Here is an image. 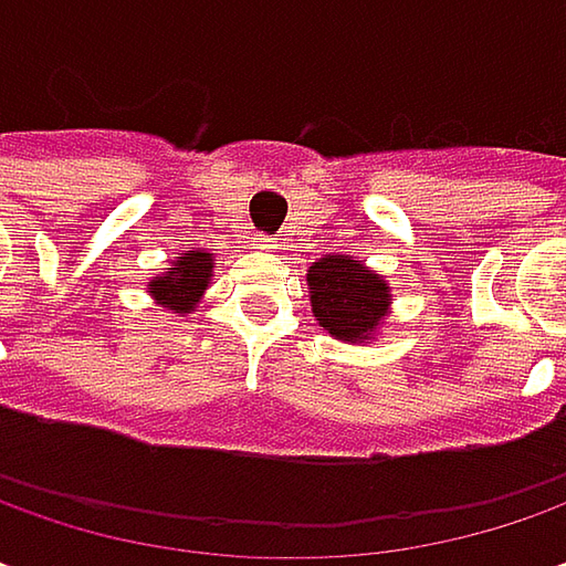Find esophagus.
Listing matches in <instances>:
<instances>
[{
	"label": "esophagus",
	"mask_w": 566,
	"mask_h": 566,
	"mask_svg": "<svg viewBox=\"0 0 566 566\" xmlns=\"http://www.w3.org/2000/svg\"><path fill=\"white\" fill-rule=\"evenodd\" d=\"M258 249L271 251V249H276V242H273V239H268V235H264V239H261V242H258Z\"/></svg>",
	"instance_id": "34e87169"
}]
</instances>
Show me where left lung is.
<instances>
[{"label":"left lung","instance_id":"obj_1","mask_svg":"<svg viewBox=\"0 0 566 566\" xmlns=\"http://www.w3.org/2000/svg\"><path fill=\"white\" fill-rule=\"evenodd\" d=\"M308 298L315 321L343 343H368L378 337L390 315V283L378 271L349 254H327L308 273Z\"/></svg>","mask_w":566,"mask_h":566}]
</instances>
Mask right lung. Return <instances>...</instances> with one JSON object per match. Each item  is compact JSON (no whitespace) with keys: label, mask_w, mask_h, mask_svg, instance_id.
Masks as SVG:
<instances>
[{"label":"right lung","mask_w":566,"mask_h":566,"mask_svg":"<svg viewBox=\"0 0 566 566\" xmlns=\"http://www.w3.org/2000/svg\"><path fill=\"white\" fill-rule=\"evenodd\" d=\"M210 280H213V254L205 249H195L179 254V261H169L164 273L150 276L147 293L160 308L172 312L176 317H186L205 298Z\"/></svg>","instance_id":"add662e5"}]
</instances>
